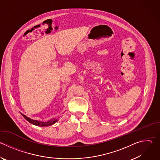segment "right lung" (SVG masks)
Masks as SVG:
<instances>
[{"label":"right lung","mask_w":160,"mask_h":160,"mask_svg":"<svg viewBox=\"0 0 160 160\" xmlns=\"http://www.w3.org/2000/svg\"><path fill=\"white\" fill-rule=\"evenodd\" d=\"M21 115L23 116V117L28 122H29L30 123H32V124H33L35 125L39 126V127H47V126H49V125H51L55 123L58 121V120H56V119H52V120H49L48 122H40V121L32 120V119L28 118L27 117H26L25 115H22V114H21Z\"/></svg>","instance_id":"right-lung-1"}]
</instances>
